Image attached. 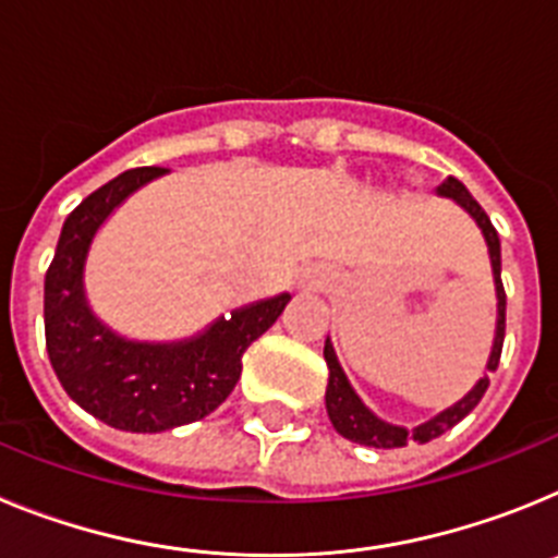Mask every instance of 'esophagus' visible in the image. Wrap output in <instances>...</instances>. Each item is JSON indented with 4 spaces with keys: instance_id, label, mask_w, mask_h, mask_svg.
<instances>
[{
    "instance_id": "obj_1",
    "label": "esophagus",
    "mask_w": 558,
    "mask_h": 558,
    "mask_svg": "<svg viewBox=\"0 0 558 558\" xmlns=\"http://www.w3.org/2000/svg\"><path fill=\"white\" fill-rule=\"evenodd\" d=\"M313 284H318V282H313Z\"/></svg>"
}]
</instances>
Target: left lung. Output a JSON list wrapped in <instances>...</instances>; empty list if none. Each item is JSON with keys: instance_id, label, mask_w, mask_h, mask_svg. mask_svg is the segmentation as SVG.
I'll use <instances>...</instances> for the list:
<instances>
[{"instance_id": "obj_1", "label": "left lung", "mask_w": 558, "mask_h": 558, "mask_svg": "<svg viewBox=\"0 0 558 558\" xmlns=\"http://www.w3.org/2000/svg\"><path fill=\"white\" fill-rule=\"evenodd\" d=\"M438 195H445V198L456 201L461 209H466L475 218V223L481 226L483 240L489 245V259H492V274H495V290H497V329H495V343H492V354L489 363H486V374L475 383L470 393L463 399H458L456 405L441 411L438 416H433L430 422L425 425L413 427H399L391 425V422H383L379 416H374L366 405H363V399L354 393L352 383L347 379L343 368H340L338 357H335L332 343H324V360H327L329 368V383H327V413L329 422H332L335 430L340 433L349 441H357V445L366 447H383V450H391V447H405L408 441H418V445H427L430 438H438L441 433H447L450 427H456L463 416H470L475 411V405L483 399L486 388H489V372H495L497 363H500V352H502V338H506V290H502L500 282V236H497L495 226H492L489 215L481 209L475 198L470 195V190L461 184L458 179H447L445 184L438 186Z\"/></svg>"}]
</instances>
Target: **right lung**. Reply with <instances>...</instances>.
I'll list each match as a JSON object with an SVG mask.
<instances>
[{"instance_id":"add662e5","label":"right lung","mask_w":558,"mask_h":558,"mask_svg":"<svg viewBox=\"0 0 558 558\" xmlns=\"http://www.w3.org/2000/svg\"><path fill=\"white\" fill-rule=\"evenodd\" d=\"M161 167H136L81 201L63 223L44 279V332L63 391L117 430L161 433L209 416L234 391L243 352L288 307L290 293L218 318L175 343L128 340L92 313L83 288L88 245L122 201L159 179Z\"/></svg>"}]
</instances>
